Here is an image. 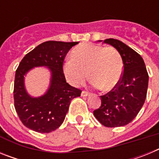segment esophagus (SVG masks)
<instances>
[{
	"label": "esophagus",
	"instance_id": "1",
	"mask_svg": "<svg viewBox=\"0 0 159 159\" xmlns=\"http://www.w3.org/2000/svg\"><path fill=\"white\" fill-rule=\"evenodd\" d=\"M88 95H89V93H88V92H85V91H83L82 93H81V95H82V96H84V97L88 96Z\"/></svg>",
	"mask_w": 159,
	"mask_h": 159
}]
</instances>
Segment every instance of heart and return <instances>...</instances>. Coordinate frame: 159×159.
Here are the masks:
<instances>
[{
    "instance_id": "obj_1",
    "label": "heart",
    "mask_w": 159,
    "mask_h": 159,
    "mask_svg": "<svg viewBox=\"0 0 159 159\" xmlns=\"http://www.w3.org/2000/svg\"><path fill=\"white\" fill-rule=\"evenodd\" d=\"M63 71L72 86L86 80L88 72L96 88L111 91L116 88L123 74V60L113 47H102L94 43H83L71 52V58L65 60Z\"/></svg>"
}]
</instances>
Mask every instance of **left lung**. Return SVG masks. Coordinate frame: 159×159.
Instances as JSON below:
<instances>
[{
    "mask_svg": "<svg viewBox=\"0 0 159 159\" xmlns=\"http://www.w3.org/2000/svg\"><path fill=\"white\" fill-rule=\"evenodd\" d=\"M102 42L113 46L119 52L123 60V73L117 86L100 96V107L94 111L93 114L105 127H123L136 117L144 104L148 73L141 56L127 44L112 38Z\"/></svg>",
    "mask_w": 159,
    "mask_h": 159,
    "instance_id": "obj_1",
    "label": "left lung"
}]
</instances>
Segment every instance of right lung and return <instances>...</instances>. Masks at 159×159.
I'll return each mask as SVG.
<instances>
[{
    "label": "right lung",
    "instance_id": "right-lung-1",
    "mask_svg": "<svg viewBox=\"0 0 159 159\" xmlns=\"http://www.w3.org/2000/svg\"><path fill=\"white\" fill-rule=\"evenodd\" d=\"M79 42H43L25 55L20 63L14 81V106L25 127L39 133H49L60 127L71 99L81 91L66 82L63 63L67 53ZM46 66L51 72L50 84L43 96L33 97L26 91L24 76L32 68Z\"/></svg>",
    "mask_w": 159,
    "mask_h": 159
}]
</instances>
